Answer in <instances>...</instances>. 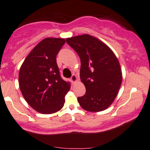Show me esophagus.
Masks as SVG:
<instances>
[{
    "label": "esophagus",
    "instance_id": "obj_1",
    "mask_svg": "<svg viewBox=\"0 0 150 150\" xmlns=\"http://www.w3.org/2000/svg\"><path fill=\"white\" fill-rule=\"evenodd\" d=\"M70 80L72 81V82H75L77 80V77L75 75H72L71 77H70Z\"/></svg>",
    "mask_w": 150,
    "mask_h": 150
}]
</instances>
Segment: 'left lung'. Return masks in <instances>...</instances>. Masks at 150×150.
Instances as JSON below:
<instances>
[{"instance_id":"8db88e82","label":"left lung","mask_w":150,"mask_h":150,"mask_svg":"<svg viewBox=\"0 0 150 150\" xmlns=\"http://www.w3.org/2000/svg\"><path fill=\"white\" fill-rule=\"evenodd\" d=\"M80 58V79L85 94L77 98L83 109L100 112L107 109L116 98L122 81L118 59L105 43L84 34L66 39Z\"/></svg>"}]
</instances>
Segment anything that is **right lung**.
<instances>
[{
	"instance_id": "right-lung-1",
	"label": "right lung",
	"mask_w": 150,
	"mask_h": 150,
	"mask_svg": "<svg viewBox=\"0 0 150 150\" xmlns=\"http://www.w3.org/2000/svg\"><path fill=\"white\" fill-rule=\"evenodd\" d=\"M66 40L47 38L28 54L21 65L19 84L23 98L42 114H52L64 107L70 83L61 78L57 55Z\"/></svg>"
}]
</instances>
